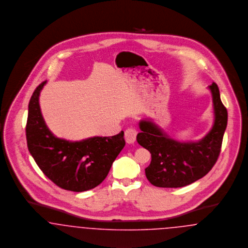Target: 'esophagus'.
<instances>
[{
  "instance_id": "obj_1",
  "label": "esophagus",
  "mask_w": 248,
  "mask_h": 248,
  "mask_svg": "<svg viewBox=\"0 0 248 248\" xmlns=\"http://www.w3.org/2000/svg\"><path fill=\"white\" fill-rule=\"evenodd\" d=\"M137 131L134 128H129L125 130V140L128 143H133L136 140Z\"/></svg>"
}]
</instances>
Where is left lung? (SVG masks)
Segmentation results:
<instances>
[{"instance_id": "8db88e82", "label": "left lung", "mask_w": 248, "mask_h": 248, "mask_svg": "<svg viewBox=\"0 0 248 248\" xmlns=\"http://www.w3.org/2000/svg\"><path fill=\"white\" fill-rule=\"evenodd\" d=\"M208 89L212 94L214 124L201 140H175L152 119L140 120L137 141L151 153V163L145 169V175L153 185L183 187L203 178L215 165L226 129L228 113L217 85L213 82Z\"/></svg>"}]
</instances>
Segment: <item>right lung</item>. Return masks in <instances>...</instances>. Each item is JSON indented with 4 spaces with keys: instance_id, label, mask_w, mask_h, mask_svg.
<instances>
[{
    "instance_id": "obj_1",
    "label": "right lung",
    "mask_w": 248,
    "mask_h": 248,
    "mask_svg": "<svg viewBox=\"0 0 248 248\" xmlns=\"http://www.w3.org/2000/svg\"><path fill=\"white\" fill-rule=\"evenodd\" d=\"M47 81L36 88L29 104L26 127L28 148L41 170L62 189L84 192L98 186L125 145L124 132L111 137L65 140L47 127L39 98Z\"/></svg>"
}]
</instances>
